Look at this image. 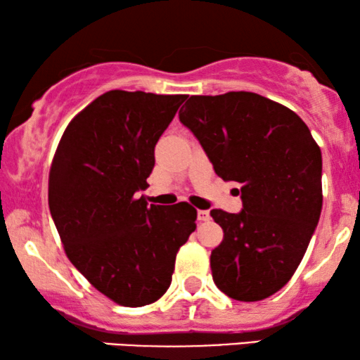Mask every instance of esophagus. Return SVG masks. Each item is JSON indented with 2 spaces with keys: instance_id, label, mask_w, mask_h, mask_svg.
Masks as SVG:
<instances>
[{
  "instance_id": "esophagus-1",
  "label": "esophagus",
  "mask_w": 360,
  "mask_h": 360,
  "mask_svg": "<svg viewBox=\"0 0 360 360\" xmlns=\"http://www.w3.org/2000/svg\"><path fill=\"white\" fill-rule=\"evenodd\" d=\"M209 219H210L209 210H199V212H197V220H199V221H207Z\"/></svg>"
}]
</instances>
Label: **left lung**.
<instances>
[{
  "instance_id": "8db88e82",
  "label": "left lung",
  "mask_w": 360,
  "mask_h": 360,
  "mask_svg": "<svg viewBox=\"0 0 360 360\" xmlns=\"http://www.w3.org/2000/svg\"><path fill=\"white\" fill-rule=\"evenodd\" d=\"M179 120L215 173L241 184L240 214L210 210L224 230L210 255L215 285L235 300H264L290 281L320 220V146L293 110L248 91L191 96Z\"/></svg>"
}]
</instances>
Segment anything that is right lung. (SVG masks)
<instances>
[{
  "label": "right lung",
  "mask_w": 360,
  "mask_h": 360,
  "mask_svg": "<svg viewBox=\"0 0 360 360\" xmlns=\"http://www.w3.org/2000/svg\"><path fill=\"white\" fill-rule=\"evenodd\" d=\"M186 98L108 91L68 124L50 166L49 207L68 259L122 307L165 295L176 255L195 230L197 210L187 202L165 209L136 195Z\"/></svg>",
  "instance_id": "1"
}]
</instances>
